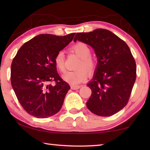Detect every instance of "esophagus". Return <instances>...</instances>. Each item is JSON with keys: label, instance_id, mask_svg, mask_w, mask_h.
Wrapping results in <instances>:
<instances>
[{"label": "esophagus", "instance_id": "34e87169", "mask_svg": "<svg viewBox=\"0 0 150 150\" xmlns=\"http://www.w3.org/2000/svg\"><path fill=\"white\" fill-rule=\"evenodd\" d=\"M81 87V85H71V89L73 90H77L79 89Z\"/></svg>", "mask_w": 150, "mask_h": 150}]
</instances>
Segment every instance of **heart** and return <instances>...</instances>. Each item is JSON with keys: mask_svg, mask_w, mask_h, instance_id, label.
Instances as JSON below:
<instances>
[{"mask_svg": "<svg viewBox=\"0 0 150 150\" xmlns=\"http://www.w3.org/2000/svg\"><path fill=\"white\" fill-rule=\"evenodd\" d=\"M76 54L80 57L77 68L79 69L71 71H67L63 75V79L66 82L73 85H76L83 82L87 77V72L91 74L96 67L95 59L91 56V49L87 44L83 42H78L72 47ZM54 63L56 67L60 72L65 71V58L64 52H58L54 57ZM86 70L85 71V70Z\"/></svg>", "mask_w": 150, "mask_h": 150, "instance_id": "b5f03b06", "label": "heart"}]
</instances>
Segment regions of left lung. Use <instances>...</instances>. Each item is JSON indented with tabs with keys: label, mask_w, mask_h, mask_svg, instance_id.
<instances>
[{
	"label": "left lung",
	"mask_w": 150,
	"mask_h": 150,
	"mask_svg": "<svg viewBox=\"0 0 150 150\" xmlns=\"http://www.w3.org/2000/svg\"><path fill=\"white\" fill-rule=\"evenodd\" d=\"M77 40L91 45L98 63L87 86L92 94L87 102L91 112L110 116L122 110L129 100L136 79V65L126 42L105 29L77 33Z\"/></svg>",
	"instance_id": "left-lung-1"
}]
</instances>
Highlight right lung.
Instances as JSON below:
<instances>
[{"mask_svg":"<svg viewBox=\"0 0 150 150\" xmlns=\"http://www.w3.org/2000/svg\"><path fill=\"white\" fill-rule=\"evenodd\" d=\"M75 34H40L18 51L11 64V85L20 104L29 115L47 118L62 108L70 86L57 72L54 57L72 41ZM53 81L54 86L50 84Z\"/></svg>","mask_w":150,"mask_h":150,"instance_id":"right-lung-1","label":"right lung"}]
</instances>
